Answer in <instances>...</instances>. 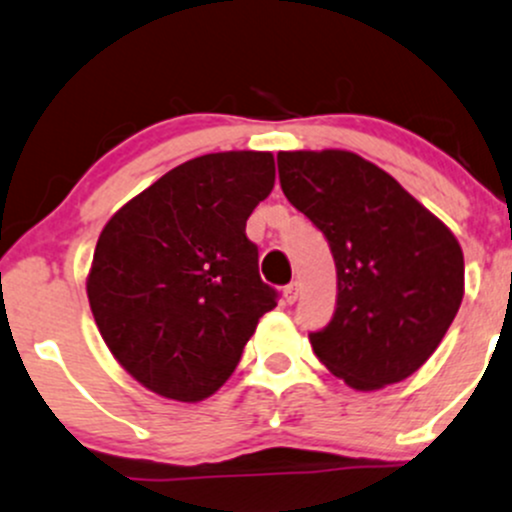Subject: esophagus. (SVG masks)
<instances>
[{"label":"esophagus","mask_w":512,"mask_h":512,"mask_svg":"<svg viewBox=\"0 0 512 512\" xmlns=\"http://www.w3.org/2000/svg\"><path fill=\"white\" fill-rule=\"evenodd\" d=\"M299 291H301V286L296 284V282L286 284L284 286V301L286 303H296V299H299Z\"/></svg>","instance_id":"1"}]
</instances>
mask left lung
<instances>
[{"instance_id":"8db88e82","label":"left lung","mask_w":512,"mask_h":512,"mask_svg":"<svg viewBox=\"0 0 512 512\" xmlns=\"http://www.w3.org/2000/svg\"><path fill=\"white\" fill-rule=\"evenodd\" d=\"M291 206L328 238L338 308L313 352L357 391L408 379L428 362L464 296V255L445 223L389 172L347 150L279 153Z\"/></svg>"}]
</instances>
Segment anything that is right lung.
Returning a JSON list of instances; mask_svg holds the SVG:
<instances>
[{
	"label": "right lung",
	"mask_w": 512,
	"mask_h": 512,
	"mask_svg": "<svg viewBox=\"0 0 512 512\" xmlns=\"http://www.w3.org/2000/svg\"><path fill=\"white\" fill-rule=\"evenodd\" d=\"M272 187V153L201 155L162 174L101 230L89 308L111 355L145 389L184 403L209 398L277 306L245 235Z\"/></svg>",
	"instance_id": "obj_1"
}]
</instances>
